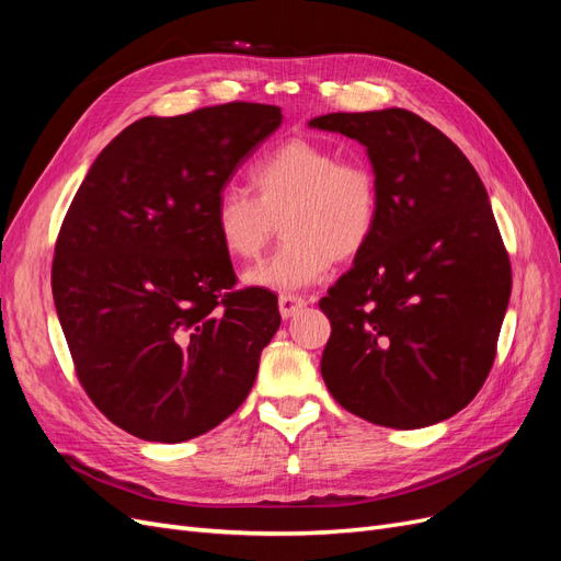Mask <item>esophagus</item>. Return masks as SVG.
<instances>
[{
  "label": "esophagus",
  "mask_w": 561,
  "mask_h": 561,
  "mask_svg": "<svg viewBox=\"0 0 561 561\" xmlns=\"http://www.w3.org/2000/svg\"><path fill=\"white\" fill-rule=\"evenodd\" d=\"M307 297H301V295H280L278 297V309H280V316L283 318H293L295 313H299L304 307H307Z\"/></svg>",
  "instance_id": "obj_1"
}]
</instances>
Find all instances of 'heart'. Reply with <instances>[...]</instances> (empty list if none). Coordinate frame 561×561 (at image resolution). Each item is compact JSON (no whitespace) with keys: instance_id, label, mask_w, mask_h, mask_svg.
Returning a JSON list of instances; mask_svg holds the SVG:
<instances>
[{"instance_id":"obj_1","label":"heart","mask_w":561,"mask_h":561,"mask_svg":"<svg viewBox=\"0 0 561 561\" xmlns=\"http://www.w3.org/2000/svg\"><path fill=\"white\" fill-rule=\"evenodd\" d=\"M248 194L225 190L213 208L217 241L233 262H254L280 225L283 248L245 274L264 290H301L367 248L379 225L381 186L369 161L325 142L293 138L254 161Z\"/></svg>"}]
</instances>
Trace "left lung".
Returning a JSON list of instances; mask_svg holds the SVG:
<instances>
[{
    "label": "left lung",
    "instance_id": "left-lung-1",
    "mask_svg": "<svg viewBox=\"0 0 561 561\" xmlns=\"http://www.w3.org/2000/svg\"><path fill=\"white\" fill-rule=\"evenodd\" d=\"M309 126L363 142L381 186L375 236L320 299L332 325L322 379L377 426L445 421L486 381L513 287L484 184L414 112H336Z\"/></svg>",
    "mask_w": 561,
    "mask_h": 561
}]
</instances>
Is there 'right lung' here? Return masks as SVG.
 Returning <instances> with one entry per match:
<instances>
[{
	"instance_id": "1",
	"label": "right lung",
	"mask_w": 561,
	"mask_h": 561,
	"mask_svg": "<svg viewBox=\"0 0 561 561\" xmlns=\"http://www.w3.org/2000/svg\"><path fill=\"white\" fill-rule=\"evenodd\" d=\"M280 122L260 103L145 116L100 151L62 219L50 287L77 379L135 437L208 433L257 377L278 299L233 290L213 208Z\"/></svg>"
}]
</instances>
